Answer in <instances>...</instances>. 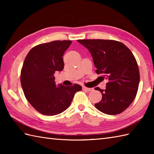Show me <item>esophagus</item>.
<instances>
[{"mask_svg": "<svg viewBox=\"0 0 154 154\" xmlns=\"http://www.w3.org/2000/svg\"><path fill=\"white\" fill-rule=\"evenodd\" d=\"M83 89L85 91H87L88 92H89V91H93V88H88L86 87H83Z\"/></svg>", "mask_w": 154, "mask_h": 154, "instance_id": "obj_1", "label": "esophagus"}]
</instances>
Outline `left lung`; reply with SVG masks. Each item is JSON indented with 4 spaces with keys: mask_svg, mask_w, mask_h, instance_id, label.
Returning <instances> with one entry per match:
<instances>
[{
    "mask_svg": "<svg viewBox=\"0 0 154 154\" xmlns=\"http://www.w3.org/2000/svg\"><path fill=\"white\" fill-rule=\"evenodd\" d=\"M89 50L96 73L107 80L105 90L96 87L102 99L94 104L104 114L115 115L122 112L134 100L138 92L140 72L138 63L124 44L111 40H78Z\"/></svg>",
    "mask_w": 154,
    "mask_h": 154,
    "instance_id": "obj_1",
    "label": "left lung"
}]
</instances>
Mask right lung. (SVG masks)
<instances>
[{"instance_id":"add662e5","label":"right lung","mask_w":154,"mask_h":154,"mask_svg":"<svg viewBox=\"0 0 154 154\" xmlns=\"http://www.w3.org/2000/svg\"><path fill=\"white\" fill-rule=\"evenodd\" d=\"M71 40L39 44L28 52L21 70L20 81L27 100L39 112L53 116L68 109L75 94L82 89L78 84L57 86L55 71L63 69V55Z\"/></svg>"}]
</instances>
